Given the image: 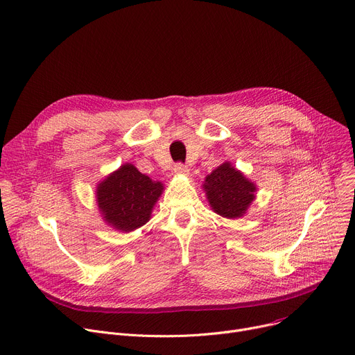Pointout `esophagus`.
<instances>
[{
	"label": "esophagus",
	"mask_w": 355,
	"mask_h": 355,
	"mask_svg": "<svg viewBox=\"0 0 355 355\" xmlns=\"http://www.w3.org/2000/svg\"><path fill=\"white\" fill-rule=\"evenodd\" d=\"M174 173L177 175H188L189 174V168L187 166H184V164H177L174 167Z\"/></svg>",
	"instance_id": "esophagus-1"
}]
</instances>
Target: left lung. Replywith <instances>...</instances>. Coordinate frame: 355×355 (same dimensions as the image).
<instances>
[{"mask_svg":"<svg viewBox=\"0 0 355 355\" xmlns=\"http://www.w3.org/2000/svg\"><path fill=\"white\" fill-rule=\"evenodd\" d=\"M202 189L214 212L235 219L248 212L256 198L257 187L230 161H225L205 177Z\"/></svg>","mask_w":355,"mask_h":355,"instance_id":"left-lung-1","label":"left lung"}]
</instances>
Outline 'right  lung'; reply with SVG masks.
Segmentation results:
<instances>
[{"label": "right lung", "mask_w": 355, "mask_h": 355, "mask_svg": "<svg viewBox=\"0 0 355 355\" xmlns=\"http://www.w3.org/2000/svg\"><path fill=\"white\" fill-rule=\"evenodd\" d=\"M164 191V184L125 163L96 185V204L116 231L133 232L146 225Z\"/></svg>", "instance_id": "add662e5"}]
</instances>
